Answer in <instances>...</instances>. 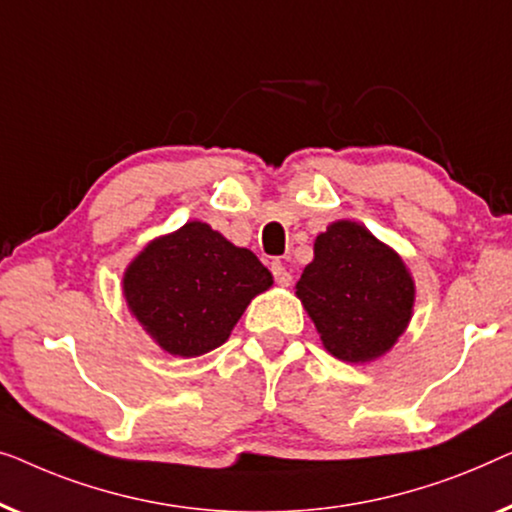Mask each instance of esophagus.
<instances>
[{
	"label": "esophagus",
	"instance_id": "esophagus-1",
	"mask_svg": "<svg viewBox=\"0 0 512 512\" xmlns=\"http://www.w3.org/2000/svg\"><path fill=\"white\" fill-rule=\"evenodd\" d=\"M271 273H273V280H276L278 285H290L292 283V273L283 262H280V259L271 262Z\"/></svg>",
	"mask_w": 512,
	"mask_h": 512
}]
</instances>
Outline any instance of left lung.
Instances as JSON below:
<instances>
[{"label":"left lung","mask_w":512,"mask_h":512,"mask_svg":"<svg viewBox=\"0 0 512 512\" xmlns=\"http://www.w3.org/2000/svg\"><path fill=\"white\" fill-rule=\"evenodd\" d=\"M297 297L331 355L371 362L406 329L415 287L394 250L366 227L341 220L315 239V259L301 273Z\"/></svg>","instance_id":"1"}]
</instances>
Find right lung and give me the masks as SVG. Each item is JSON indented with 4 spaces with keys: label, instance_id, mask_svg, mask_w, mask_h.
<instances>
[{
    "label": "right lung",
    "instance_id": "right-lung-1",
    "mask_svg": "<svg viewBox=\"0 0 512 512\" xmlns=\"http://www.w3.org/2000/svg\"><path fill=\"white\" fill-rule=\"evenodd\" d=\"M271 273L204 222L150 243L129 264L125 299L136 320L164 350L197 357L218 348Z\"/></svg>",
    "mask_w": 512,
    "mask_h": 512
}]
</instances>
